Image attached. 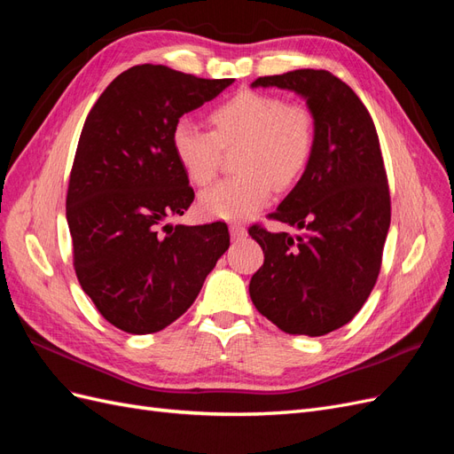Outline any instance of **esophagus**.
Wrapping results in <instances>:
<instances>
[{
    "instance_id": "obj_1",
    "label": "esophagus",
    "mask_w": 454,
    "mask_h": 454,
    "mask_svg": "<svg viewBox=\"0 0 454 454\" xmlns=\"http://www.w3.org/2000/svg\"><path fill=\"white\" fill-rule=\"evenodd\" d=\"M229 231H231V237L232 240H240L246 237V227L239 225V223H231L229 225Z\"/></svg>"
}]
</instances>
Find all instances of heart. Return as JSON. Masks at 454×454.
<instances>
[{
	"instance_id": "heart-1",
	"label": "heart",
	"mask_w": 454,
	"mask_h": 454,
	"mask_svg": "<svg viewBox=\"0 0 454 454\" xmlns=\"http://www.w3.org/2000/svg\"><path fill=\"white\" fill-rule=\"evenodd\" d=\"M210 132L180 121L172 130V151L187 180L208 185L223 153L237 151L239 174L206 189L199 208L206 217L242 222L270 200L272 191H290L307 174L316 149V119L305 104L286 102L263 90H240L212 107Z\"/></svg>"
}]
</instances>
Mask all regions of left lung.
<instances>
[{
  "label": "left lung",
  "mask_w": 454,
  "mask_h": 454,
  "mask_svg": "<svg viewBox=\"0 0 454 454\" xmlns=\"http://www.w3.org/2000/svg\"><path fill=\"white\" fill-rule=\"evenodd\" d=\"M252 87L305 96L316 119L307 174L269 219L303 232H248L265 261L250 280L255 309L290 335L320 337L360 312L380 272L390 227V191L367 107L325 70L255 79Z\"/></svg>",
  "instance_id": "1"
}]
</instances>
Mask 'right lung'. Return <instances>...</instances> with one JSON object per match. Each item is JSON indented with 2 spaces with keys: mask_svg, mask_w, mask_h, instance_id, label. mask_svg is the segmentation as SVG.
I'll list each match as a JSON object with an SVG mask.
<instances>
[{
  "mask_svg": "<svg viewBox=\"0 0 454 454\" xmlns=\"http://www.w3.org/2000/svg\"><path fill=\"white\" fill-rule=\"evenodd\" d=\"M232 81L134 66L87 115L66 195L74 269L94 307L122 332L155 333L180 318L229 248L223 222L172 227L167 219L195 199L172 130Z\"/></svg>",
  "mask_w": 454,
  "mask_h": 454,
  "instance_id": "add662e5",
  "label": "right lung"
}]
</instances>
